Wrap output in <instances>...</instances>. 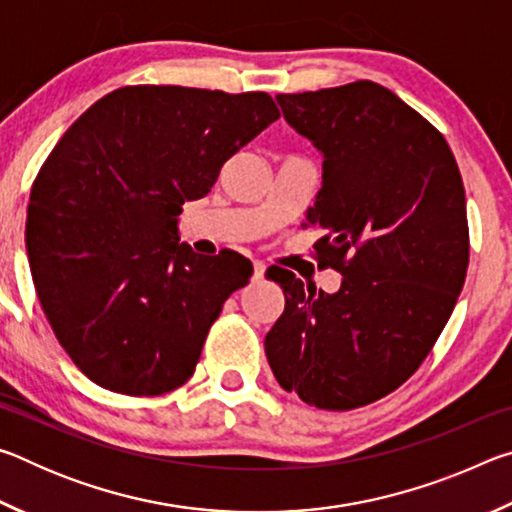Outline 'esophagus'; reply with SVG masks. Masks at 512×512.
Segmentation results:
<instances>
[{
	"mask_svg": "<svg viewBox=\"0 0 512 512\" xmlns=\"http://www.w3.org/2000/svg\"><path fill=\"white\" fill-rule=\"evenodd\" d=\"M264 273H266V264L264 262H255L253 264V280L259 282L264 277Z\"/></svg>",
	"mask_w": 512,
	"mask_h": 512,
	"instance_id": "obj_1",
	"label": "esophagus"
}]
</instances>
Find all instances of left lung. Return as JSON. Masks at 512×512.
<instances>
[{"mask_svg": "<svg viewBox=\"0 0 512 512\" xmlns=\"http://www.w3.org/2000/svg\"><path fill=\"white\" fill-rule=\"evenodd\" d=\"M284 119L323 153L305 225L327 230L318 262L336 293L273 273L284 311L264 348L284 391L327 411L393 393L427 359L470 262L465 189L445 137L372 81L277 94Z\"/></svg>", "mask_w": 512, "mask_h": 512, "instance_id": "8db88e82", "label": "left lung"}]
</instances>
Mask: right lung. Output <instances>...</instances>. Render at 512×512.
<instances>
[{"mask_svg":"<svg viewBox=\"0 0 512 512\" xmlns=\"http://www.w3.org/2000/svg\"><path fill=\"white\" fill-rule=\"evenodd\" d=\"M280 117L266 92L128 85L67 128L31 187L27 253L42 311L85 377L149 397L194 375L253 264L180 244L178 216Z\"/></svg>","mask_w":512,"mask_h":512,"instance_id":"1","label":"right lung"}]
</instances>
